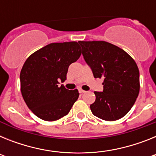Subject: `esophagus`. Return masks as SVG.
Listing matches in <instances>:
<instances>
[{"label": "esophagus", "mask_w": 156, "mask_h": 156, "mask_svg": "<svg viewBox=\"0 0 156 156\" xmlns=\"http://www.w3.org/2000/svg\"><path fill=\"white\" fill-rule=\"evenodd\" d=\"M79 92L80 94H83V93H85L86 91H85V90H81V89H79Z\"/></svg>", "instance_id": "obj_1"}]
</instances>
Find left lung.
Instances as JSON below:
<instances>
[{"label": "left lung", "mask_w": 156, "mask_h": 156, "mask_svg": "<svg viewBox=\"0 0 156 156\" xmlns=\"http://www.w3.org/2000/svg\"><path fill=\"white\" fill-rule=\"evenodd\" d=\"M82 55L94 78L104 79L103 91H94L90 110L107 121L120 119L133 107L140 90V74L133 58L105 41H79Z\"/></svg>", "instance_id": "obj_1"}]
</instances>
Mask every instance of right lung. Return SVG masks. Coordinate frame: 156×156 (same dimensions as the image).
Wrapping results in <instances>:
<instances>
[{
    "label": "right lung",
    "mask_w": 156,
    "mask_h": 156,
    "mask_svg": "<svg viewBox=\"0 0 156 156\" xmlns=\"http://www.w3.org/2000/svg\"><path fill=\"white\" fill-rule=\"evenodd\" d=\"M81 48L75 41L52 43L27 59L20 73L21 92L28 108L45 121L58 120L69 112L79 98L58 81L66 80L69 66L76 62Z\"/></svg>",
    "instance_id": "add662e5"
}]
</instances>
